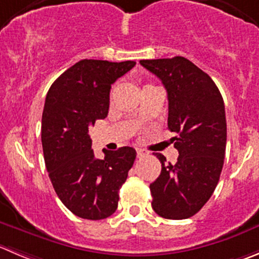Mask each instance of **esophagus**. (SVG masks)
<instances>
[{
    "label": "esophagus",
    "instance_id": "obj_1",
    "mask_svg": "<svg viewBox=\"0 0 259 259\" xmlns=\"http://www.w3.org/2000/svg\"><path fill=\"white\" fill-rule=\"evenodd\" d=\"M147 152L145 151L144 149H137V157H142V156H145Z\"/></svg>",
    "mask_w": 259,
    "mask_h": 259
}]
</instances>
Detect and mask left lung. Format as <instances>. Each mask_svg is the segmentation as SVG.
<instances>
[{
  "label": "left lung",
  "mask_w": 259,
  "mask_h": 259,
  "mask_svg": "<svg viewBox=\"0 0 259 259\" xmlns=\"http://www.w3.org/2000/svg\"><path fill=\"white\" fill-rule=\"evenodd\" d=\"M142 66L161 80L169 102L168 128L176 132V164L161 162L159 178L150 184L155 212L183 220L196 215L215 191L226 149L223 97L212 78L187 58L142 60Z\"/></svg>",
  "instance_id": "left-lung-1"
}]
</instances>
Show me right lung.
<instances>
[{
  "label": "right lung",
  "instance_id": "right-lung-1",
  "mask_svg": "<svg viewBox=\"0 0 259 259\" xmlns=\"http://www.w3.org/2000/svg\"><path fill=\"white\" fill-rule=\"evenodd\" d=\"M135 61L82 60L52 83L41 117L44 161L63 205L78 218L102 220L115 212L119 188L136 159L124 146L103 150L95 159L89 130L104 119L112 83L135 67Z\"/></svg>",
  "mask_w": 259,
  "mask_h": 259
}]
</instances>
